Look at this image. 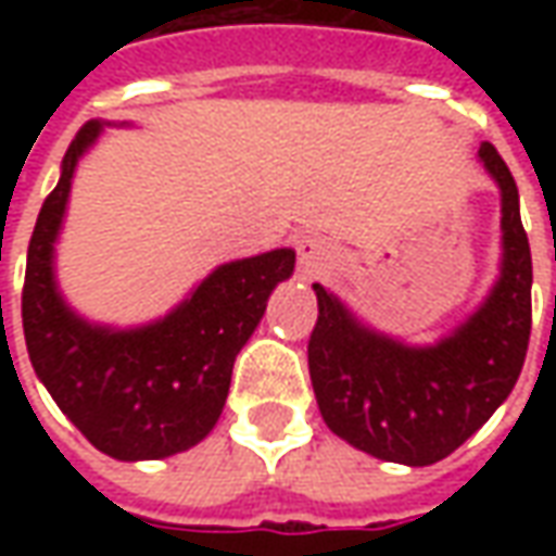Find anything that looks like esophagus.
<instances>
[{"label": "esophagus", "mask_w": 556, "mask_h": 556, "mask_svg": "<svg viewBox=\"0 0 556 556\" xmlns=\"http://www.w3.org/2000/svg\"><path fill=\"white\" fill-rule=\"evenodd\" d=\"M294 247H298V262H301L303 274L315 277L327 262V243L321 238H315V235H303Z\"/></svg>", "instance_id": "esophagus-1"}]
</instances>
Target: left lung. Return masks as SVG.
Listing matches in <instances>:
<instances>
[{"instance_id": "8db88e82", "label": "left lung", "mask_w": 556, "mask_h": 556, "mask_svg": "<svg viewBox=\"0 0 556 556\" xmlns=\"http://www.w3.org/2000/svg\"><path fill=\"white\" fill-rule=\"evenodd\" d=\"M479 157L501 184L503 267L489 301L453 337L405 349L369 333L313 286L318 321L306 354L318 410L333 434L384 462L422 467L455 453L501 408L525 366L533 262L518 187L491 142L479 146Z\"/></svg>"}]
</instances>
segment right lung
Here are the masks:
<instances>
[{
  "instance_id": "add662e5",
  "label": "right lung",
  "mask_w": 556,
  "mask_h": 556,
  "mask_svg": "<svg viewBox=\"0 0 556 556\" xmlns=\"http://www.w3.org/2000/svg\"><path fill=\"white\" fill-rule=\"evenodd\" d=\"M101 125L79 127L67 146L62 178L43 199L23 282V333L35 372L55 405L101 453L139 462L184 453L219 419L231 366L265 315L277 282L291 277L294 253L231 262L169 318L113 333L79 321L53 282V241L62 226L77 157Z\"/></svg>"
}]
</instances>
